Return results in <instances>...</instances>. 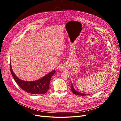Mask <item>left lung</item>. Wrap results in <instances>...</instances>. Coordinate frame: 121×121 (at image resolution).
Here are the masks:
<instances>
[{"mask_svg": "<svg viewBox=\"0 0 121 121\" xmlns=\"http://www.w3.org/2000/svg\"><path fill=\"white\" fill-rule=\"evenodd\" d=\"M71 90L72 91V92L75 94H77V95H81V96H84V95H87L86 94H84V93H80L79 92H78V91H77L76 90L74 89V87L73 86L72 84H71ZM88 95V94H87Z\"/></svg>", "mask_w": 121, "mask_h": 121, "instance_id": "obj_1", "label": "left lung"}]
</instances>
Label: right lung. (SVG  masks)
<instances>
[{"label":"right lung","instance_id":"1","mask_svg":"<svg viewBox=\"0 0 121 121\" xmlns=\"http://www.w3.org/2000/svg\"><path fill=\"white\" fill-rule=\"evenodd\" d=\"M10 70L14 80L21 88L28 93L34 94L45 93L49 88V83L52 77L56 73L53 70L43 78L34 81H25L17 78L14 74L10 62Z\"/></svg>","mask_w":121,"mask_h":121}]
</instances>
